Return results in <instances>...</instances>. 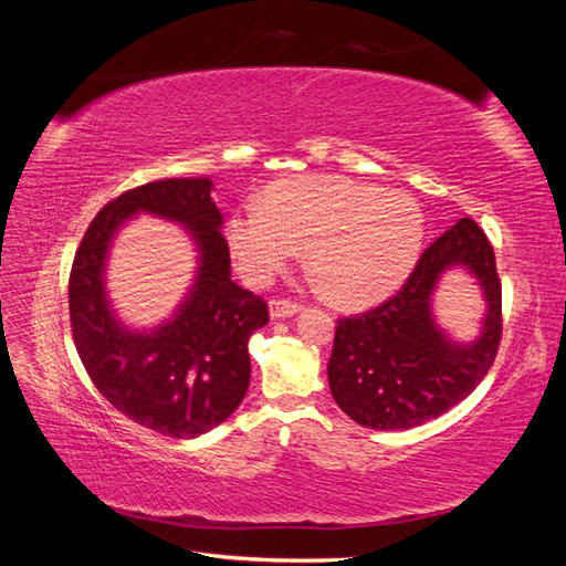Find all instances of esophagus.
Here are the masks:
<instances>
[{
	"label": "esophagus",
	"mask_w": 566,
	"mask_h": 566,
	"mask_svg": "<svg viewBox=\"0 0 566 566\" xmlns=\"http://www.w3.org/2000/svg\"><path fill=\"white\" fill-rule=\"evenodd\" d=\"M300 312V304L297 302H290V300H271L269 302V314L273 321L279 318H290Z\"/></svg>",
	"instance_id": "1"
}]
</instances>
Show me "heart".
Listing matches in <instances>:
<instances>
[{
  "mask_svg": "<svg viewBox=\"0 0 566 566\" xmlns=\"http://www.w3.org/2000/svg\"><path fill=\"white\" fill-rule=\"evenodd\" d=\"M424 214L413 196L339 175L276 181L260 205L231 212L227 245L241 276L269 283L306 248V264L337 304L389 297L413 273Z\"/></svg>",
  "mask_w": 566,
  "mask_h": 566,
  "instance_id": "obj_1",
  "label": "heart"
}]
</instances>
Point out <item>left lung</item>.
<instances>
[{
  "label": "left lung",
  "instance_id": "left-lung-1",
  "mask_svg": "<svg viewBox=\"0 0 566 566\" xmlns=\"http://www.w3.org/2000/svg\"><path fill=\"white\" fill-rule=\"evenodd\" d=\"M453 268L470 272L485 297L472 340H455L433 314L436 287ZM501 328L493 248L476 221L462 217L422 252L397 295L337 321L328 361L333 399L370 430H410L470 397L499 354Z\"/></svg>",
  "mask_w": 566,
  "mask_h": 566
}]
</instances>
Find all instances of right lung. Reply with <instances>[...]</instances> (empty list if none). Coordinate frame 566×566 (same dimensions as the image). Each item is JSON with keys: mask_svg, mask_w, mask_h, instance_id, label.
<instances>
[{"mask_svg": "<svg viewBox=\"0 0 566 566\" xmlns=\"http://www.w3.org/2000/svg\"><path fill=\"white\" fill-rule=\"evenodd\" d=\"M208 177L150 181L108 202L75 252L67 306L75 347L104 397L148 430L196 439L241 406L250 385L248 339L266 304L231 281L224 217ZM139 213L179 223L197 248V276L174 316L134 329L107 297L105 271L118 229Z\"/></svg>", "mask_w": 566, "mask_h": 566, "instance_id": "1", "label": "right lung"}]
</instances>
